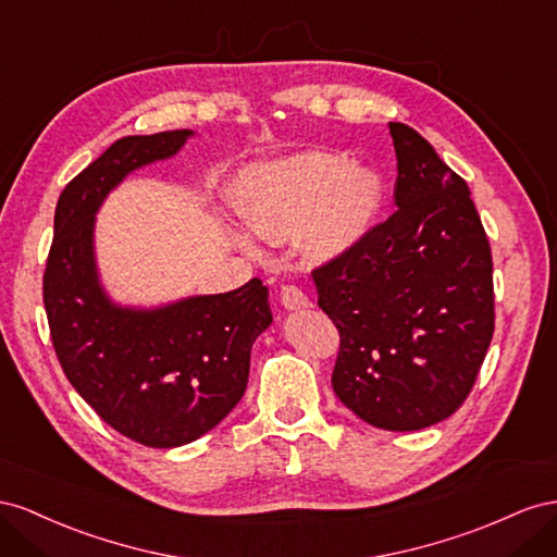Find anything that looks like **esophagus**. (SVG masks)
I'll use <instances>...</instances> for the list:
<instances>
[{
  "instance_id": "34e87169",
  "label": "esophagus",
  "mask_w": 557,
  "mask_h": 557,
  "mask_svg": "<svg viewBox=\"0 0 557 557\" xmlns=\"http://www.w3.org/2000/svg\"><path fill=\"white\" fill-rule=\"evenodd\" d=\"M280 300H282V306L287 308V310H304V308L310 306L308 294L300 289V287H296V284H289V287H282Z\"/></svg>"
}]
</instances>
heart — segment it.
I'll return each mask as SVG.
<instances>
[{
    "label": "heart",
    "instance_id": "obj_1",
    "mask_svg": "<svg viewBox=\"0 0 557 557\" xmlns=\"http://www.w3.org/2000/svg\"><path fill=\"white\" fill-rule=\"evenodd\" d=\"M383 202V180L345 153L304 151L257 165L235 188V208L265 240H284L300 228L312 257H333L367 233Z\"/></svg>",
    "mask_w": 557,
    "mask_h": 557
}]
</instances>
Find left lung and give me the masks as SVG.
I'll return each mask as SVG.
<instances>
[{
  "instance_id": "1",
  "label": "left lung",
  "mask_w": 557,
  "mask_h": 557,
  "mask_svg": "<svg viewBox=\"0 0 557 557\" xmlns=\"http://www.w3.org/2000/svg\"><path fill=\"white\" fill-rule=\"evenodd\" d=\"M389 135L394 214L312 280L341 336L333 392L363 422L416 432L467 401L495 333V287L467 182L408 125Z\"/></svg>"
}]
</instances>
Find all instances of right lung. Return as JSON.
I'll list each match as a JSON object with an SVG mask.
<instances>
[{
    "label": "right lung",
    "instance_id": "obj_1",
    "mask_svg": "<svg viewBox=\"0 0 557 557\" xmlns=\"http://www.w3.org/2000/svg\"><path fill=\"white\" fill-rule=\"evenodd\" d=\"M190 131L133 135L62 188L44 270L51 341L72 387L119 434L177 448L208 434L243 399L249 355L273 322L259 277L240 289L161 310L116 308L92 261V219L125 174L177 153Z\"/></svg>",
    "mask_w": 557,
    "mask_h": 557
}]
</instances>
